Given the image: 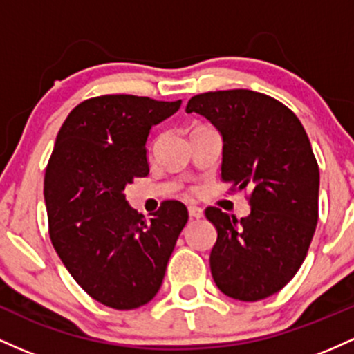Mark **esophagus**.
<instances>
[{"label": "esophagus", "mask_w": 354, "mask_h": 354, "mask_svg": "<svg viewBox=\"0 0 354 354\" xmlns=\"http://www.w3.org/2000/svg\"><path fill=\"white\" fill-rule=\"evenodd\" d=\"M189 216L192 217V219H201V217H204V210H202L201 207H197V205H190Z\"/></svg>", "instance_id": "34e87169"}]
</instances>
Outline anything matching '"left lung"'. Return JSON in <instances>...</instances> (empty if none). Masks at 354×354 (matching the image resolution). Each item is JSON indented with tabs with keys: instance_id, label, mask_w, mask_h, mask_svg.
Returning a JSON list of instances; mask_svg holds the SVG:
<instances>
[{
	"instance_id": "1",
	"label": "left lung",
	"mask_w": 354,
	"mask_h": 354,
	"mask_svg": "<svg viewBox=\"0 0 354 354\" xmlns=\"http://www.w3.org/2000/svg\"><path fill=\"white\" fill-rule=\"evenodd\" d=\"M185 112L221 133V180L251 190V212L241 221L205 209L217 230L214 281L232 299L276 295L303 264L317 224L319 169L304 127L283 103L252 90L196 95Z\"/></svg>"
}]
</instances>
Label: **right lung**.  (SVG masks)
<instances>
[{"label": "right lung", "mask_w": 354, "mask_h": 354, "mask_svg": "<svg viewBox=\"0 0 354 354\" xmlns=\"http://www.w3.org/2000/svg\"><path fill=\"white\" fill-rule=\"evenodd\" d=\"M182 100L103 95L71 110L45 174L55 251L98 303L135 309L153 299L189 212L167 201L149 221L125 201L127 184L149 174L147 140Z\"/></svg>", "instance_id": "1"}]
</instances>
